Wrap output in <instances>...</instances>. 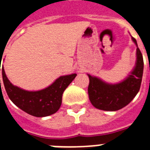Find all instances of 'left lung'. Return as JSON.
<instances>
[{
    "instance_id": "obj_1",
    "label": "left lung",
    "mask_w": 150,
    "mask_h": 150,
    "mask_svg": "<svg viewBox=\"0 0 150 150\" xmlns=\"http://www.w3.org/2000/svg\"><path fill=\"white\" fill-rule=\"evenodd\" d=\"M135 44L136 40L132 37ZM144 68L142 54L137 47L136 67L126 79L120 83L108 84L99 79L89 76L88 95L92 105L97 109L115 111L128 105L139 91Z\"/></svg>"
}]
</instances>
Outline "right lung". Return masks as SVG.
Segmentation results:
<instances>
[{
	"label": "right lung",
	"mask_w": 150,
	"mask_h": 150,
	"mask_svg": "<svg viewBox=\"0 0 150 150\" xmlns=\"http://www.w3.org/2000/svg\"><path fill=\"white\" fill-rule=\"evenodd\" d=\"M1 69L4 88L11 101L20 109L35 117H46L55 114L61 106L63 93L77 75L72 74L61 76L45 89L39 91H27L10 83L4 73V67L1 68L0 64V71Z\"/></svg>",
	"instance_id": "right-lung-1"
}]
</instances>
